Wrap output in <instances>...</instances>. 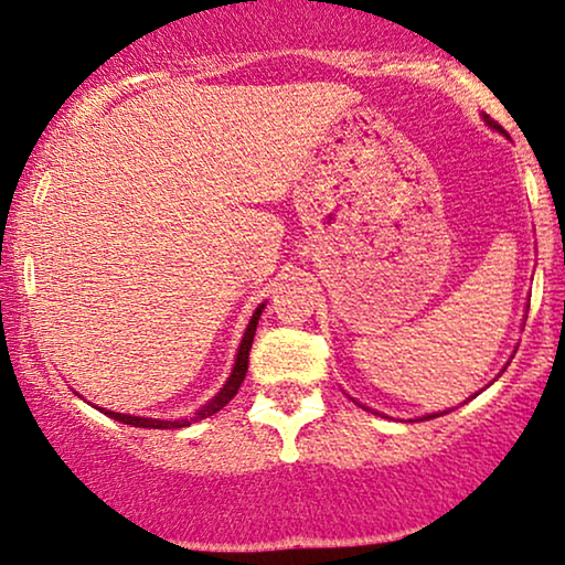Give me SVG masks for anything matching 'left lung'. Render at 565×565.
Returning <instances> with one entry per match:
<instances>
[{"label":"left lung","mask_w":565,"mask_h":565,"mask_svg":"<svg viewBox=\"0 0 565 565\" xmlns=\"http://www.w3.org/2000/svg\"><path fill=\"white\" fill-rule=\"evenodd\" d=\"M483 120H486L488 126H491V129H495V131H501V134H503V129H501L499 124H495V120H491L488 116H483ZM514 353H516V351H514ZM503 370H507V366H503ZM503 370H501V372H503ZM476 395H478V393H476ZM445 413H447V411H445ZM436 416H441V413H428V416H424V418H436Z\"/></svg>","instance_id":"1"}]
</instances>
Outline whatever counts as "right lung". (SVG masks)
<instances>
[{
	"instance_id": "right-lung-1",
	"label": "right lung",
	"mask_w": 565,
	"mask_h": 565,
	"mask_svg": "<svg viewBox=\"0 0 565 565\" xmlns=\"http://www.w3.org/2000/svg\"><path fill=\"white\" fill-rule=\"evenodd\" d=\"M266 310V302L255 307L250 322H247L245 333H243V341L237 345V356H235V364H232V372L227 382H224L220 393H216L212 401L206 405H201L199 411L193 413V416H185V418H172V420H164V418H145V416H129V413H116V411H105L100 408V413L105 416L120 420V424H129V426H139V428H183V426H191L195 420L206 418V416H214L216 411H222L224 405H227L232 397L237 395L239 385H243L245 380V372H247V356H250V345H253V338H255V328H258V320H260V312Z\"/></svg>"
}]
</instances>
